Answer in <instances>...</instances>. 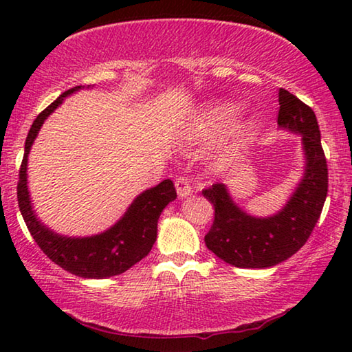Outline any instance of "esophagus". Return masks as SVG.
<instances>
[{
  "mask_svg": "<svg viewBox=\"0 0 352 352\" xmlns=\"http://www.w3.org/2000/svg\"><path fill=\"white\" fill-rule=\"evenodd\" d=\"M175 188H177V194L178 197H188V195L192 192V186L186 177H178L175 180Z\"/></svg>",
  "mask_w": 352,
  "mask_h": 352,
  "instance_id": "34e87169",
  "label": "esophagus"
}]
</instances>
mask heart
<instances>
[{
    "label": "heart",
    "instance_id": "b5f03b06",
    "mask_svg": "<svg viewBox=\"0 0 352 352\" xmlns=\"http://www.w3.org/2000/svg\"><path fill=\"white\" fill-rule=\"evenodd\" d=\"M237 118H239L237 109L228 102H214L206 105L200 111V115L195 118L192 129L194 138L200 141L217 140L234 126ZM250 133H252V127L250 126H241L237 129L233 135V140H231L230 151L239 148L250 138Z\"/></svg>",
    "mask_w": 352,
    "mask_h": 352
}]
</instances>
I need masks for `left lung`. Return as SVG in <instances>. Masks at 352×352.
Returning <instances> with one entry per match:
<instances>
[{
  "label": "left lung",
  "instance_id": "obj_1",
  "mask_svg": "<svg viewBox=\"0 0 352 352\" xmlns=\"http://www.w3.org/2000/svg\"><path fill=\"white\" fill-rule=\"evenodd\" d=\"M278 94V126L301 135L306 157L305 177L285 206L275 216L253 217L234 204L223 183L201 190L214 205L206 247L239 269H269L294 256L317 225L327 195V164L315 113L284 88Z\"/></svg>",
  "mask_w": 352,
  "mask_h": 352
}]
</instances>
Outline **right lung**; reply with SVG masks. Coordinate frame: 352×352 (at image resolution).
I'll list each match as a JSON object with an SVG mask.
<instances>
[{"label": "right lung", "instance_id": "obj_1", "mask_svg": "<svg viewBox=\"0 0 352 352\" xmlns=\"http://www.w3.org/2000/svg\"><path fill=\"white\" fill-rule=\"evenodd\" d=\"M74 87L60 94L54 102L35 118L25 142V157L20 168L16 197L21 216L29 233L47 258L63 270L80 278L104 279L121 275L130 267L146 258L157 241L160 214L168 204L177 199L172 180H163L155 188L146 189L133 200L126 214L104 233L90 237H67L51 231L40 222L32 210L28 190V155L37 138L45 119L54 111L68 94L80 90Z\"/></svg>", "mask_w": 352, "mask_h": 352}]
</instances>
